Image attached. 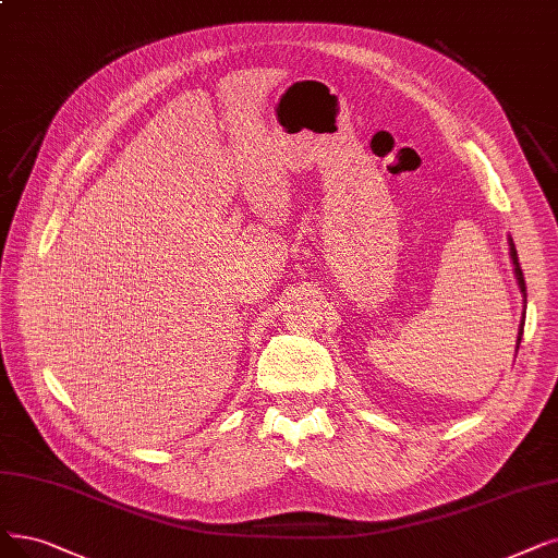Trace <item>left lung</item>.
<instances>
[{"label": "left lung", "mask_w": 558, "mask_h": 558, "mask_svg": "<svg viewBox=\"0 0 558 558\" xmlns=\"http://www.w3.org/2000/svg\"><path fill=\"white\" fill-rule=\"evenodd\" d=\"M510 258H512V265H515V277H518L520 291H522V295H524V304H526V283H524V275H522V267H520L518 250H515V244H512V240H510ZM522 329H524V318H522V325H520V333H518V348H520V341H522Z\"/></svg>", "instance_id": "left-lung-1"}]
</instances>
